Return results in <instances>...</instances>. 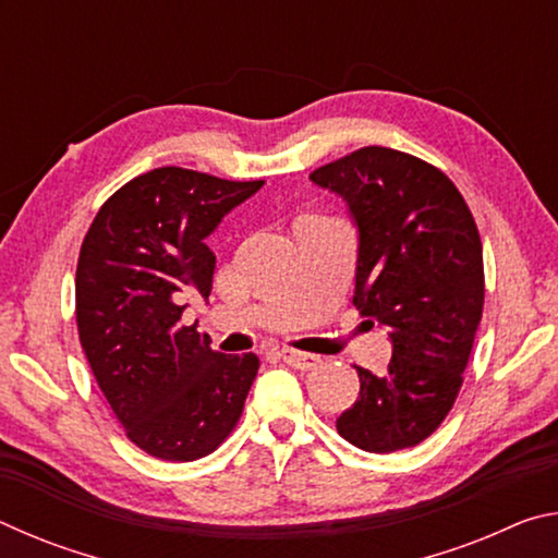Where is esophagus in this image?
I'll return each mask as SVG.
<instances>
[{"label":"esophagus","mask_w":558,"mask_h":558,"mask_svg":"<svg viewBox=\"0 0 558 558\" xmlns=\"http://www.w3.org/2000/svg\"><path fill=\"white\" fill-rule=\"evenodd\" d=\"M280 356H282V362L290 364L292 369H300V372H310V369H315V366L319 364V356L317 354L298 352V349H282Z\"/></svg>","instance_id":"obj_1"}]
</instances>
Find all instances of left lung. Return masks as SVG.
<instances>
[{"mask_svg": "<svg viewBox=\"0 0 558 558\" xmlns=\"http://www.w3.org/2000/svg\"><path fill=\"white\" fill-rule=\"evenodd\" d=\"M359 226L354 305L389 327L386 374L356 366L337 430L366 452L413 448L456 403L485 307L483 241L446 172L391 147H362L310 174Z\"/></svg>", "mask_w": 558, "mask_h": 558, "instance_id": "1", "label": "left lung"}]
</instances>
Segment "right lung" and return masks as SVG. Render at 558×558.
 Returning <instances> with one entry per match:
<instances>
[{
    "mask_svg": "<svg viewBox=\"0 0 558 558\" xmlns=\"http://www.w3.org/2000/svg\"><path fill=\"white\" fill-rule=\"evenodd\" d=\"M263 186L184 167H159L100 206L75 268V325L125 436L147 456L192 462L231 436L258 374L256 354H221L182 300L209 298L206 245L233 206Z\"/></svg>",
    "mask_w": 558,
    "mask_h": 558,
    "instance_id": "1",
    "label": "right lung"
}]
</instances>
